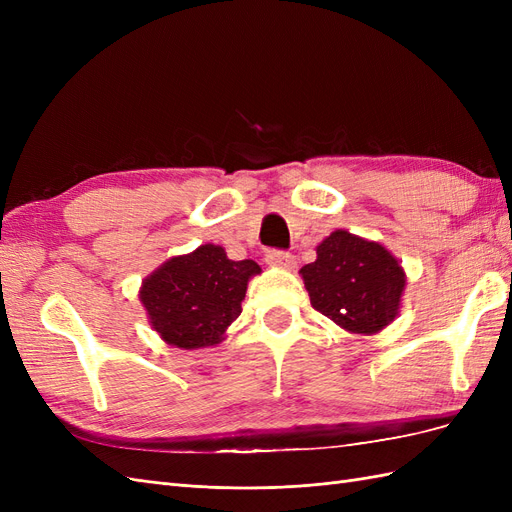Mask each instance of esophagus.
Segmentation results:
<instances>
[{"instance_id":"34e87169","label":"esophagus","mask_w":512,"mask_h":512,"mask_svg":"<svg viewBox=\"0 0 512 512\" xmlns=\"http://www.w3.org/2000/svg\"><path fill=\"white\" fill-rule=\"evenodd\" d=\"M265 260H267V265H273V267H282V269L294 267V256L284 250H269L265 254Z\"/></svg>"}]
</instances>
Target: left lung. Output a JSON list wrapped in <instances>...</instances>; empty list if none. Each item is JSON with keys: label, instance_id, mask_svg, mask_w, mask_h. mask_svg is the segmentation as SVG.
I'll list each match as a JSON object with an SVG mask.
<instances>
[{"label": "left lung", "instance_id": "1", "mask_svg": "<svg viewBox=\"0 0 512 512\" xmlns=\"http://www.w3.org/2000/svg\"><path fill=\"white\" fill-rule=\"evenodd\" d=\"M301 269L312 307L350 333L371 335L397 316L404 269L380 243L335 230Z\"/></svg>", "mask_w": 512, "mask_h": 512}]
</instances>
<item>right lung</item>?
Here are the masks:
<instances>
[{
    "label": "right lung",
    "instance_id": "right-lung-1",
    "mask_svg": "<svg viewBox=\"0 0 512 512\" xmlns=\"http://www.w3.org/2000/svg\"><path fill=\"white\" fill-rule=\"evenodd\" d=\"M260 273L254 260H230L220 245H200L170 258L141 288L151 327L164 342L183 350L222 342L241 314L247 280Z\"/></svg>",
    "mask_w": 512,
    "mask_h": 512
}]
</instances>
